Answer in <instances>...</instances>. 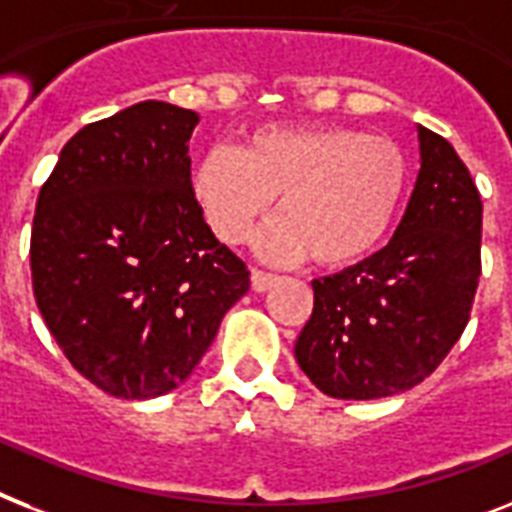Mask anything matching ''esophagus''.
<instances>
[{"label":"esophagus","mask_w":512,"mask_h":512,"mask_svg":"<svg viewBox=\"0 0 512 512\" xmlns=\"http://www.w3.org/2000/svg\"><path fill=\"white\" fill-rule=\"evenodd\" d=\"M249 281H252V289H255L257 294H263V292H268L270 286L276 284V276H273V273H265V270L252 268V276H249Z\"/></svg>","instance_id":"34e87169"}]
</instances>
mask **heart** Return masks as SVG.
<instances>
[{"instance_id":"1","label":"heart","mask_w":512,"mask_h":512,"mask_svg":"<svg viewBox=\"0 0 512 512\" xmlns=\"http://www.w3.org/2000/svg\"><path fill=\"white\" fill-rule=\"evenodd\" d=\"M407 189L397 141L344 126H263L242 149L215 147L194 168L191 191L220 242L242 244L276 202L281 213L257 234L273 263L350 265L384 242Z\"/></svg>"}]
</instances>
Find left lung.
<instances>
[{
    "label": "left lung",
    "mask_w": 512,
    "mask_h": 512,
    "mask_svg": "<svg viewBox=\"0 0 512 512\" xmlns=\"http://www.w3.org/2000/svg\"><path fill=\"white\" fill-rule=\"evenodd\" d=\"M421 170L384 249L313 281L294 357L336 400H381L436 371L471 318L481 197L447 139L418 126Z\"/></svg>",
    "instance_id": "left-lung-1"
}]
</instances>
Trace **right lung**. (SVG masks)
I'll return each instance as SVG.
<instances>
[{
	"instance_id": "1",
	"label": "right lung",
	"mask_w": 512,
	"mask_h": 512,
	"mask_svg": "<svg viewBox=\"0 0 512 512\" xmlns=\"http://www.w3.org/2000/svg\"><path fill=\"white\" fill-rule=\"evenodd\" d=\"M199 115L147 99L81 128L41 186L33 297L70 365L120 400L173 392L247 294L191 191Z\"/></svg>"
}]
</instances>
